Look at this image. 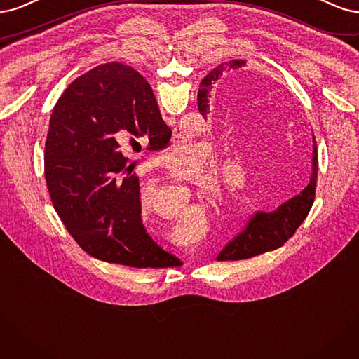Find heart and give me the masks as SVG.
<instances>
[{"mask_svg":"<svg viewBox=\"0 0 359 359\" xmlns=\"http://www.w3.org/2000/svg\"><path fill=\"white\" fill-rule=\"evenodd\" d=\"M192 152H183L176 161L168 165V171L171 176L176 179L187 180L191 175V167H192Z\"/></svg>","mask_w":359,"mask_h":359,"instance_id":"obj_1","label":"heart"}]
</instances>
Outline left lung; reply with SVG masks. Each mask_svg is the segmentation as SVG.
Segmentation results:
<instances>
[{
  "mask_svg": "<svg viewBox=\"0 0 359 359\" xmlns=\"http://www.w3.org/2000/svg\"><path fill=\"white\" fill-rule=\"evenodd\" d=\"M240 62L234 64H222L216 67L207 74L203 82L201 89L198 90V110L205 118L207 113H210V90L213 83H216L221 76L237 67ZM318 180V147L313 135V152H311V170L307 187L298 195L283 201L270 212H255L246 222L245 228L240 233L226 243V246L217 253V261H238L248 259L252 257L261 255L264 252L274 250L294 236L297 228L303 224L309 210L315 200Z\"/></svg>",
  "mask_w": 359,
  "mask_h": 359,
  "instance_id": "obj_1",
  "label": "left lung"
}]
</instances>
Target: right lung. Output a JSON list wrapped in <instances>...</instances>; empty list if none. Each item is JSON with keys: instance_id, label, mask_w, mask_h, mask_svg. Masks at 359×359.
Masks as SVG:
<instances>
[{"instance_id": "obj_1", "label": "right lung", "mask_w": 359, "mask_h": 359, "mask_svg": "<svg viewBox=\"0 0 359 359\" xmlns=\"http://www.w3.org/2000/svg\"><path fill=\"white\" fill-rule=\"evenodd\" d=\"M144 77L119 62L77 77L53 109L44 149L46 183L68 233L90 257L137 269H164L180 259L158 246L142 221L140 184L122 147L140 152L168 146Z\"/></svg>"}]
</instances>
